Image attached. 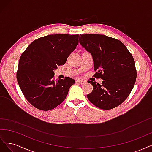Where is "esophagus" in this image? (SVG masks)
<instances>
[{"label": "esophagus", "instance_id": "obj_1", "mask_svg": "<svg viewBox=\"0 0 152 152\" xmlns=\"http://www.w3.org/2000/svg\"><path fill=\"white\" fill-rule=\"evenodd\" d=\"M77 83H78V84H81V85H82V84H84L86 82V81H84V80H77Z\"/></svg>", "mask_w": 152, "mask_h": 152}]
</instances>
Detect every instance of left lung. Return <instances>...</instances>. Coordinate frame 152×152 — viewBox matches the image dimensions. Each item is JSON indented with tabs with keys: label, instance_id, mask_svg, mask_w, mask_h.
<instances>
[{
	"label": "left lung",
	"instance_id": "8db88e82",
	"mask_svg": "<svg viewBox=\"0 0 152 152\" xmlns=\"http://www.w3.org/2000/svg\"><path fill=\"white\" fill-rule=\"evenodd\" d=\"M79 43L93 57L94 76L102 84L88 81L93 90L87 96L96 107L110 110L126 99L136 79L135 62L120 40L99 34L80 35Z\"/></svg>",
	"mask_w": 152,
	"mask_h": 152
}]
</instances>
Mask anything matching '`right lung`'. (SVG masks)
Returning <instances> with one entry per match:
<instances>
[{
    "label": "right lung",
    "mask_w": 152,
    "mask_h": 152,
    "mask_svg": "<svg viewBox=\"0 0 152 152\" xmlns=\"http://www.w3.org/2000/svg\"><path fill=\"white\" fill-rule=\"evenodd\" d=\"M79 35L55 34L33 41L22 53L17 80L27 101L36 108L48 111L65 99L73 79H54V70L65 65L79 44Z\"/></svg>",
    "instance_id": "obj_1"
}]
</instances>
